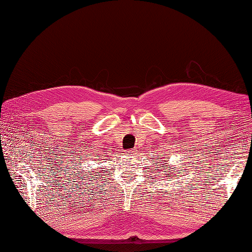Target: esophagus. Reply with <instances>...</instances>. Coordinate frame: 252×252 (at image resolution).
<instances>
[{"instance_id":"34e87169","label":"esophagus","mask_w":252,"mask_h":252,"mask_svg":"<svg viewBox=\"0 0 252 252\" xmlns=\"http://www.w3.org/2000/svg\"><path fill=\"white\" fill-rule=\"evenodd\" d=\"M125 155H127V156H130V157H134V156H136V154H137V150L136 149H130V150H127V151H125Z\"/></svg>"}]
</instances>
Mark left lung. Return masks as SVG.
<instances>
[{
	"label": "left lung",
	"mask_w": 252,
	"mask_h": 252,
	"mask_svg": "<svg viewBox=\"0 0 252 252\" xmlns=\"http://www.w3.org/2000/svg\"><path fill=\"white\" fill-rule=\"evenodd\" d=\"M163 167H164L165 169H167V168L169 167V164H168V167H167V165H163ZM172 169H173V168H172ZM169 170H170V169H169ZM163 172H165V171H163ZM175 172H177V171H175ZM169 173H170V174H168V177H170V175H171V177H172V175H173L172 172H169Z\"/></svg>",
	"instance_id": "8db88e82"
}]
</instances>
